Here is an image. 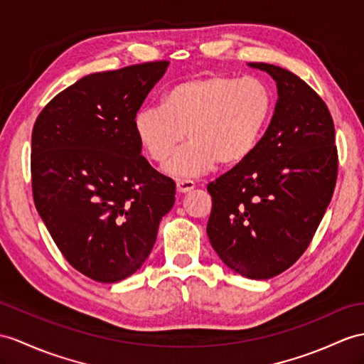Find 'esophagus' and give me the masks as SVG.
I'll use <instances>...</instances> for the list:
<instances>
[{
    "instance_id": "obj_1",
    "label": "esophagus",
    "mask_w": 364,
    "mask_h": 364,
    "mask_svg": "<svg viewBox=\"0 0 364 364\" xmlns=\"http://www.w3.org/2000/svg\"><path fill=\"white\" fill-rule=\"evenodd\" d=\"M194 187H196V185H194V182L190 181V179H179V181L176 182V188H177V191H179V193H188Z\"/></svg>"
}]
</instances>
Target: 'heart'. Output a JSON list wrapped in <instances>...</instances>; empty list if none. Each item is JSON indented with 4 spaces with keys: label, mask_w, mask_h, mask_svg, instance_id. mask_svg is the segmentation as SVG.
Here are the masks:
<instances>
[{
    "label": "heart",
    "mask_w": 364,
    "mask_h": 364,
    "mask_svg": "<svg viewBox=\"0 0 364 364\" xmlns=\"http://www.w3.org/2000/svg\"><path fill=\"white\" fill-rule=\"evenodd\" d=\"M274 105L272 86L259 77L211 74L168 87L162 106L139 109L132 125L140 146L156 164H165L187 132L190 141L165 170L191 177L210 171L216 162H245L267 131Z\"/></svg>",
    "instance_id": "1"
}]
</instances>
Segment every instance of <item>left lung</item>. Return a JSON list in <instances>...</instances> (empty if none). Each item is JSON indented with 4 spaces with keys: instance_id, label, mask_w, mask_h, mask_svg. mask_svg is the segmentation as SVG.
<instances>
[{
    "instance_id": "left-lung-1",
    "label": "left lung",
    "mask_w": 364,
    "mask_h": 364,
    "mask_svg": "<svg viewBox=\"0 0 364 364\" xmlns=\"http://www.w3.org/2000/svg\"><path fill=\"white\" fill-rule=\"evenodd\" d=\"M270 125L245 162L208 183L210 244L227 267L269 279L295 264L329 207L338 171L332 115L312 87L274 65Z\"/></svg>"
}]
</instances>
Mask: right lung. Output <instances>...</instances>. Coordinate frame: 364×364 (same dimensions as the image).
I'll list each match as a JSON object with an SVG mask.
<instances>
[{
	"label": "right lung",
	"mask_w": 364,
	"mask_h": 364,
	"mask_svg": "<svg viewBox=\"0 0 364 364\" xmlns=\"http://www.w3.org/2000/svg\"><path fill=\"white\" fill-rule=\"evenodd\" d=\"M168 65L80 78L33 125L35 207L66 261L94 281L119 282L136 273L174 205L176 183L141 156L132 125Z\"/></svg>",
	"instance_id": "add662e5"
}]
</instances>
